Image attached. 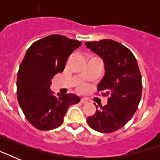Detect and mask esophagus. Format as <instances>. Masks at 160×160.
<instances>
[{
    "label": "esophagus",
    "mask_w": 160,
    "mask_h": 160,
    "mask_svg": "<svg viewBox=\"0 0 160 160\" xmlns=\"http://www.w3.org/2000/svg\"><path fill=\"white\" fill-rule=\"evenodd\" d=\"M80 102L82 103V104H86V103H88V100L85 99V98H81L80 99Z\"/></svg>",
    "instance_id": "34e87169"
}]
</instances>
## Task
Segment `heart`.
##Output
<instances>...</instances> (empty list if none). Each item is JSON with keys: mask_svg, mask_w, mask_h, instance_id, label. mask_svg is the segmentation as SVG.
<instances>
[{"mask_svg": "<svg viewBox=\"0 0 160 160\" xmlns=\"http://www.w3.org/2000/svg\"><path fill=\"white\" fill-rule=\"evenodd\" d=\"M80 90H85V85H80Z\"/></svg>", "mask_w": 160, "mask_h": 160, "instance_id": "b5f03b06", "label": "heart"}]
</instances>
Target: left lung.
I'll list each match as a JSON object with an SVG mask.
<instances>
[{"label":"left lung","mask_w":160,"mask_h":160,"mask_svg":"<svg viewBox=\"0 0 160 160\" xmlns=\"http://www.w3.org/2000/svg\"><path fill=\"white\" fill-rule=\"evenodd\" d=\"M85 46L100 55L105 63V74L98 91H106L108 104L100 105L95 114L87 118L93 129L111 133L125 125L139 106L142 80L137 60L129 49L113 40L86 42Z\"/></svg>","instance_id":"8db88e82"}]
</instances>
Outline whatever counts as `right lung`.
I'll return each mask as SVG.
<instances>
[{"label": "right lung", "instance_id": "right-lung-1", "mask_svg": "<svg viewBox=\"0 0 160 160\" xmlns=\"http://www.w3.org/2000/svg\"><path fill=\"white\" fill-rule=\"evenodd\" d=\"M81 42L51 35L34 42L26 51L17 74L16 94L25 116L35 128L51 130L63 123L70 105L80 102L75 95H52L51 79L65 69L68 57Z\"/></svg>", "mask_w": 160, "mask_h": 160}]
</instances>
